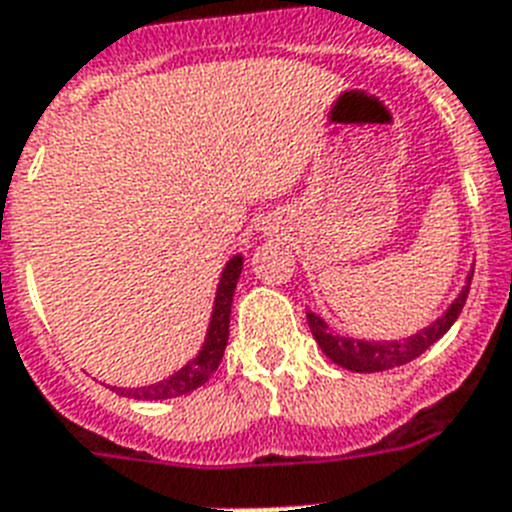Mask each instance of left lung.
Here are the masks:
<instances>
[{
	"mask_svg": "<svg viewBox=\"0 0 512 512\" xmlns=\"http://www.w3.org/2000/svg\"><path fill=\"white\" fill-rule=\"evenodd\" d=\"M471 278L473 273L468 276V284L463 286V292L458 294V299L452 302L450 310L439 321H434L429 328H423L421 334L410 336L405 342H357V339L334 336L328 331L326 323L313 313H307V323H310L315 342L326 352L328 360H334L336 365H342L347 371L378 373L389 371V368H400V365L410 363L418 355H423L431 344L439 342L450 331L452 323L458 321L460 310H463L465 299H468V292H471Z\"/></svg>",
	"mask_w": 512,
	"mask_h": 512,
	"instance_id": "left-lung-1",
	"label": "left lung"
}]
</instances>
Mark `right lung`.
<instances>
[{
  "instance_id": "obj_1",
  "label": "right lung",
  "mask_w": 512,
  "mask_h": 512,
  "mask_svg": "<svg viewBox=\"0 0 512 512\" xmlns=\"http://www.w3.org/2000/svg\"><path fill=\"white\" fill-rule=\"evenodd\" d=\"M239 273H242V257L236 255L226 265L223 276H220L218 294H215L213 321H210V328H207V339L202 344V350H199V355L191 363H186L181 371L173 373L165 381H160V384L139 386V389H115V392L123 394V397H131V400H170V397H181V394L194 392V389L205 384L207 378L215 373L220 360H223V352H226L231 302H234Z\"/></svg>"
}]
</instances>
